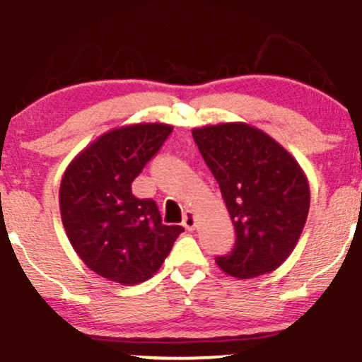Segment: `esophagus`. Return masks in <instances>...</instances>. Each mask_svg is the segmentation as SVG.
Listing matches in <instances>:
<instances>
[{
  "mask_svg": "<svg viewBox=\"0 0 362 362\" xmlns=\"http://www.w3.org/2000/svg\"><path fill=\"white\" fill-rule=\"evenodd\" d=\"M182 224H184L185 230L192 231L195 228V213L194 211H187V213L184 214V221H182Z\"/></svg>",
  "mask_w": 362,
  "mask_h": 362,
  "instance_id": "obj_1",
  "label": "esophagus"
}]
</instances>
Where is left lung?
Returning <instances> with one entry per match:
<instances>
[{"label":"left lung","mask_w":362,"mask_h":362,"mask_svg":"<svg viewBox=\"0 0 362 362\" xmlns=\"http://www.w3.org/2000/svg\"><path fill=\"white\" fill-rule=\"evenodd\" d=\"M221 189L236 242L216 264L238 279L276 271L291 255L310 211V187L298 161L271 136L243 122L192 131Z\"/></svg>","instance_id":"obj_1"}]
</instances>
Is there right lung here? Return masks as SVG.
Segmentation results:
<instances>
[{
  "mask_svg": "<svg viewBox=\"0 0 362 362\" xmlns=\"http://www.w3.org/2000/svg\"><path fill=\"white\" fill-rule=\"evenodd\" d=\"M167 124H132L105 132L66 168L61 219L74 252L98 276L132 286L153 277L182 226L161 223L153 199L131 184L172 132Z\"/></svg>",
  "mask_w": 362,
  "mask_h": 362,
  "instance_id": "1",
  "label": "right lung"
}]
</instances>
